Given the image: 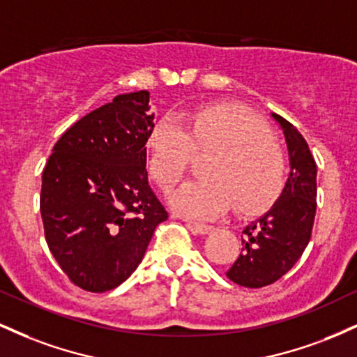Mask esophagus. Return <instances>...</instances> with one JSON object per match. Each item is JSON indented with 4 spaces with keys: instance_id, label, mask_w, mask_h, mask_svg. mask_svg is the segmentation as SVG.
Here are the masks:
<instances>
[{
    "instance_id": "34e87169",
    "label": "esophagus",
    "mask_w": 357,
    "mask_h": 357,
    "mask_svg": "<svg viewBox=\"0 0 357 357\" xmlns=\"http://www.w3.org/2000/svg\"><path fill=\"white\" fill-rule=\"evenodd\" d=\"M191 228L195 230L196 233H199V235H206V233H210L213 230L211 225H206V223H191Z\"/></svg>"
}]
</instances>
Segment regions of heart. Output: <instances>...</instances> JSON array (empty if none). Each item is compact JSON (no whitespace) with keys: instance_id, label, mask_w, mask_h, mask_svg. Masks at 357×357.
<instances>
[{"instance_id":"heart-1","label":"heart","mask_w":357,"mask_h":357,"mask_svg":"<svg viewBox=\"0 0 357 357\" xmlns=\"http://www.w3.org/2000/svg\"><path fill=\"white\" fill-rule=\"evenodd\" d=\"M149 171L162 191L186 174L192 154L213 151L204 165L208 178L196 179L171 195L178 213L213 218L235 204L238 213H257L272 204L285 184L287 161L267 126L233 104L202 105L165 116L146 139Z\"/></svg>"}]
</instances>
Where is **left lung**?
Listing matches in <instances>:
<instances>
[{"label": "left lung", "mask_w": 357, "mask_h": 357, "mask_svg": "<svg viewBox=\"0 0 357 357\" xmlns=\"http://www.w3.org/2000/svg\"><path fill=\"white\" fill-rule=\"evenodd\" d=\"M284 129L290 174L280 198L241 231V253L227 277L236 285L260 289L284 277L302 257L312 235L317 208V165L302 134L272 114Z\"/></svg>", "instance_id": "obj_1"}]
</instances>
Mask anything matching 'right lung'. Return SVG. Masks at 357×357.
I'll list each match as a JSON object with an SVG mask.
<instances>
[{"mask_svg": "<svg viewBox=\"0 0 357 357\" xmlns=\"http://www.w3.org/2000/svg\"><path fill=\"white\" fill-rule=\"evenodd\" d=\"M149 92L121 93L68 127L42 176L45 240L73 285L107 292L130 277L167 211L147 183Z\"/></svg>", "mask_w": 357, "mask_h": 357, "instance_id": "right-lung-1", "label": "right lung"}]
</instances>
